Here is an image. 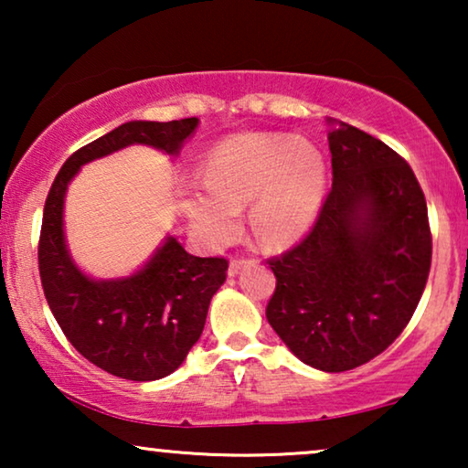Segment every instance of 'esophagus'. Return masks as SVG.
<instances>
[{"label": "esophagus", "instance_id": "1", "mask_svg": "<svg viewBox=\"0 0 468 468\" xmlns=\"http://www.w3.org/2000/svg\"><path fill=\"white\" fill-rule=\"evenodd\" d=\"M242 264H245V260H232V261H229V268H228L229 277H236V274H239V271L242 268Z\"/></svg>", "mask_w": 468, "mask_h": 468}]
</instances>
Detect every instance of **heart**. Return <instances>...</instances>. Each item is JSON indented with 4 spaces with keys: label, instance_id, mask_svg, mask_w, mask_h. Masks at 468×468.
I'll use <instances>...</instances> for the list:
<instances>
[{
    "label": "heart",
    "instance_id": "obj_1",
    "mask_svg": "<svg viewBox=\"0 0 468 468\" xmlns=\"http://www.w3.org/2000/svg\"><path fill=\"white\" fill-rule=\"evenodd\" d=\"M325 162L309 140L292 133H240L221 143L204 165V178L178 187L189 228L208 247H226L249 226L266 247L296 242L322 208Z\"/></svg>",
    "mask_w": 468,
    "mask_h": 468
}]
</instances>
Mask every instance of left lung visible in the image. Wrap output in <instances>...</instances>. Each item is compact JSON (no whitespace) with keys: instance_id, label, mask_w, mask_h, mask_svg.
Listing matches in <instances>:
<instances>
[{"instance_id":"8db88e82","label":"left lung","mask_w":468,"mask_h":468,"mask_svg":"<svg viewBox=\"0 0 468 468\" xmlns=\"http://www.w3.org/2000/svg\"><path fill=\"white\" fill-rule=\"evenodd\" d=\"M328 123L332 189L306 239L268 260L277 290L266 319L298 360L343 373L405 330L431 272L432 239L411 165L370 133Z\"/></svg>"}]
</instances>
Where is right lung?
<instances>
[{
  "mask_svg": "<svg viewBox=\"0 0 468 468\" xmlns=\"http://www.w3.org/2000/svg\"><path fill=\"white\" fill-rule=\"evenodd\" d=\"M197 123L191 117L119 125L68 157L44 204L37 264L47 303L74 349L121 379L155 381L181 367L202 335L210 298L226 281L228 260L196 258L175 236H165L130 277L91 279L74 264L66 245L68 185L85 164L130 144L178 155Z\"/></svg>",
  "mask_w": 468,
  "mask_h": 468,
  "instance_id": "obj_1",
  "label": "right lung"
}]
</instances>
